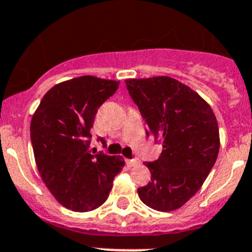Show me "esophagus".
<instances>
[{
  "label": "esophagus",
  "instance_id": "1",
  "mask_svg": "<svg viewBox=\"0 0 252 252\" xmlns=\"http://www.w3.org/2000/svg\"><path fill=\"white\" fill-rule=\"evenodd\" d=\"M126 165L128 166H135V165H138V164L140 163L139 160H138V159H126Z\"/></svg>",
  "mask_w": 252,
  "mask_h": 252
}]
</instances>
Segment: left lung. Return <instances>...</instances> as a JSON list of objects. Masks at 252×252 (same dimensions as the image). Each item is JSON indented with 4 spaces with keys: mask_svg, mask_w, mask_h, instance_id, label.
I'll use <instances>...</instances> for the list:
<instances>
[{
    "mask_svg": "<svg viewBox=\"0 0 252 252\" xmlns=\"http://www.w3.org/2000/svg\"><path fill=\"white\" fill-rule=\"evenodd\" d=\"M126 84L147 135L163 145L160 157L145 164L152 178L138 195L154 210H176L200 189L218 158L215 114L196 92L170 77L126 79Z\"/></svg>",
    "mask_w": 252,
    "mask_h": 252,
    "instance_id": "8db88e82",
    "label": "left lung"
}]
</instances>
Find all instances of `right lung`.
<instances>
[{
    "label": "right lung",
    "mask_w": 252,
    "mask_h": 252,
    "mask_svg": "<svg viewBox=\"0 0 252 252\" xmlns=\"http://www.w3.org/2000/svg\"><path fill=\"white\" fill-rule=\"evenodd\" d=\"M118 86L117 81L92 76L56 84L44 94L31 121L39 175L56 200L72 211L99 208L124 166L122 157L89 152L98 108Z\"/></svg>",
    "instance_id": "right-lung-1"
}]
</instances>
